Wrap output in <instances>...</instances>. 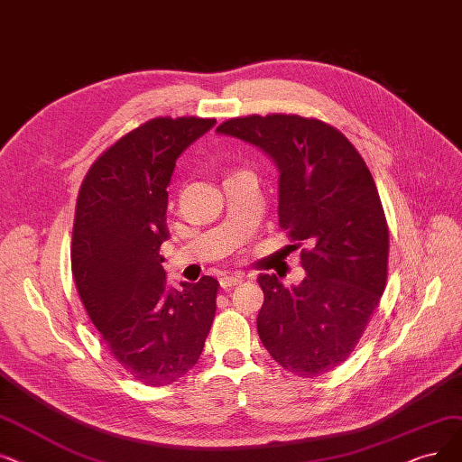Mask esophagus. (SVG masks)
Instances as JSON below:
<instances>
[{"label":"esophagus","instance_id":"1","mask_svg":"<svg viewBox=\"0 0 462 462\" xmlns=\"http://www.w3.org/2000/svg\"><path fill=\"white\" fill-rule=\"evenodd\" d=\"M245 281L243 274H229V276H224V279H219V286L224 290H229L236 284H241Z\"/></svg>","mask_w":462,"mask_h":462}]
</instances>
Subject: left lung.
<instances>
[{
    "label": "left lung",
    "mask_w": 462,
    "mask_h": 462,
    "mask_svg": "<svg viewBox=\"0 0 462 462\" xmlns=\"http://www.w3.org/2000/svg\"><path fill=\"white\" fill-rule=\"evenodd\" d=\"M219 134L260 147L279 169V226L305 245L307 276L286 288L260 274L257 334L286 372L319 377L360 341L386 284L389 227L364 159L337 128L301 116H248Z\"/></svg>",
    "instance_id": "left-lung-1"
}]
</instances>
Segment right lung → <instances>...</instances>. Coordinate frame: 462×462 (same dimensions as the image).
Wrapping results in <instances>:
<instances>
[{
	"instance_id": "right-lung-1",
	"label": "right lung",
	"mask_w": 462,
	"mask_h": 462,
	"mask_svg": "<svg viewBox=\"0 0 462 462\" xmlns=\"http://www.w3.org/2000/svg\"><path fill=\"white\" fill-rule=\"evenodd\" d=\"M216 119L157 117L92 162L78 197L71 273L112 356L142 384L164 386L197 364L216 315L217 281L167 286L169 183L183 150Z\"/></svg>"
}]
</instances>
